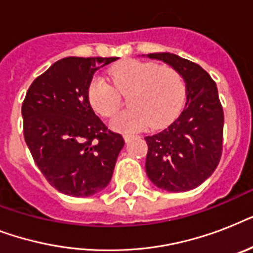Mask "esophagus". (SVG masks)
Wrapping results in <instances>:
<instances>
[{
	"label": "esophagus",
	"mask_w": 253,
	"mask_h": 253,
	"mask_svg": "<svg viewBox=\"0 0 253 253\" xmlns=\"http://www.w3.org/2000/svg\"><path fill=\"white\" fill-rule=\"evenodd\" d=\"M123 138H125V140H126V142H130L131 139L135 138V135H132V134H125V135H123Z\"/></svg>",
	"instance_id": "34e87169"
}]
</instances>
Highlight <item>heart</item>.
Returning a JSON list of instances; mask_svg holds the SVG:
<instances>
[{"label": "heart", "instance_id": "heart-1", "mask_svg": "<svg viewBox=\"0 0 253 253\" xmlns=\"http://www.w3.org/2000/svg\"><path fill=\"white\" fill-rule=\"evenodd\" d=\"M111 84L99 76L87 85V99L95 113L113 117L127 94L131 106L113 121L119 131H136L147 126L160 128L176 118L184 103L186 87L178 71L151 61L125 60L109 69Z\"/></svg>", "mask_w": 253, "mask_h": 253}]
</instances>
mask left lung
I'll return each instance as SVG.
<instances>
[{
    "label": "left lung",
    "mask_w": 253,
    "mask_h": 253,
    "mask_svg": "<svg viewBox=\"0 0 253 253\" xmlns=\"http://www.w3.org/2000/svg\"><path fill=\"white\" fill-rule=\"evenodd\" d=\"M180 72L186 103L180 117L152 136H146V172L154 185L167 192L200 186L218 167L223 146V109L216 84L200 65L174 53H148Z\"/></svg>",
    "instance_id": "1"
}]
</instances>
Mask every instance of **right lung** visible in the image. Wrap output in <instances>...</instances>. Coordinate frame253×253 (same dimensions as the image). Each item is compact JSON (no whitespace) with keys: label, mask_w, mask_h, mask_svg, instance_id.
I'll return each instance as SVG.
<instances>
[{"label":"right lung","mask_w":253,"mask_h":253,"mask_svg":"<svg viewBox=\"0 0 253 253\" xmlns=\"http://www.w3.org/2000/svg\"><path fill=\"white\" fill-rule=\"evenodd\" d=\"M118 57H64L37 77L22 103L23 134L34 162L53 188L89 197L109 185L121 134L107 128L87 99L95 71Z\"/></svg>","instance_id":"right-lung-1"}]
</instances>
